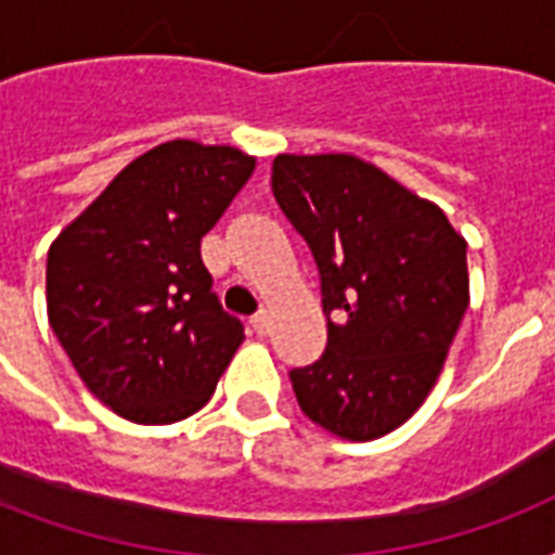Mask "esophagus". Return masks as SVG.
<instances>
[{
    "label": "esophagus",
    "instance_id": "34e87169",
    "mask_svg": "<svg viewBox=\"0 0 555 555\" xmlns=\"http://www.w3.org/2000/svg\"><path fill=\"white\" fill-rule=\"evenodd\" d=\"M250 325H253V331L259 334V337H264V334H268V331H270V317H268V311L253 313V317H250Z\"/></svg>",
    "mask_w": 555,
    "mask_h": 555
}]
</instances>
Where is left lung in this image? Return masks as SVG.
I'll list each match as a JSON object with an SVG mask.
<instances>
[{"label":"left lung","instance_id":"1","mask_svg":"<svg viewBox=\"0 0 555 555\" xmlns=\"http://www.w3.org/2000/svg\"><path fill=\"white\" fill-rule=\"evenodd\" d=\"M276 204L320 270L328 346L291 369L313 423L374 440L435 386L469 305L466 242L443 209L354 155H276Z\"/></svg>","mask_w":555,"mask_h":555}]
</instances>
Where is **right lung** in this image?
<instances>
[{
    "instance_id": "1",
    "label": "right lung",
    "mask_w": 555,
    "mask_h": 555,
    "mask_svg": "<svg viewBox=\"0 0 555 555\" xmlns=\"http://www.w3.org/2000/svg\"><path fill=\"white\" fill-rule=\"evenodd\" d=\"M233 146L169 141L134 158L48 250V322L89 391L143 426L198 412L242 346L201 238L253 176Z\"/></svg>"
}]
</instances>
